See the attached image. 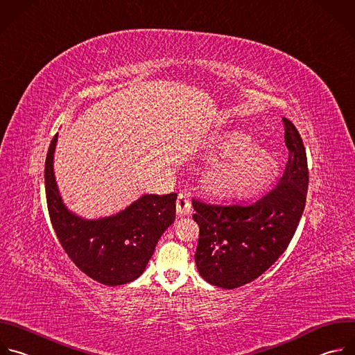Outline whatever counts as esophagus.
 <instances>
[{
	"label": "esophagus",
	"instance_id": "34e87169",
	"mask_svg": "<svg viewBox=\"0 0 355 355\" xmlns=\"http://www.w3.org/2000/svg\"><path fill=\"white\" fill-rule=\"evenodd\" d=\"M176 209H178V214L179 216H187L190 214L191 211V201L189 198V196L180 193L178 196V201H176Z\"/></svg>",
	"mask_w": 355,
	"mask_h": 355
}]
</instances>
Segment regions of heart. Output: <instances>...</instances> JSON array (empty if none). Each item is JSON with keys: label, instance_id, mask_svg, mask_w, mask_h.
<instances>
[{"label": "heart", "instance_id": "b5f03b06", "mask_svg": "<svg viewBox=\"0 0 355 355\" xmlns=\"http://www.w3.org/2000/svg\"><path fill=\"white\" fill-rule=\"evenodd\" d=\"M208 161L225 159L207 173L205 187L217 198H242L263 191L274 179L277 164L272 155L253 146L250 135L230 131L214 141Z\"/></svg>", "mask_w": 355, "mask_h": 355}]
</instances>
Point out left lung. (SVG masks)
<instances>
[{
    "label": "left lung",
    "mask_w": 355,
    "mask_h": 355,
    "mask_svg": "<svg viewBox=\"0 0 355 355\" xmlns=\"http://www.w3.org/2000/svg\"><path fill=\"white\" fill-rule=\"evenodd\" d=\"M288 162L278 184L250 205H216L193 200L200 227L196 264L212 286L234 290L270 268L288 248L306 201L308 162L302 138L286 117Z\"/></svg>",
    "instance_id": "8db88e82"
}]
</instances>
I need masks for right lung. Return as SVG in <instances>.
Instances as JSON below:
<instances>
[{"label":"right lung","instance_id":"1","mask_svg":"<svg viewBox=\"0 0 355 355\" xmlns=\"http://www.w3.org/2000/svg\"><path fill=\"white\" fill-rule=\"evenodd\" d=\"M54 135L44 164L49 216L54 232L76 266L105 286H121L144 272L162 234L173 224L176 193L143 194L110 217L87 220L69 211L54 178Z\"/></svg>","mask_w":355,"mask_h":355}]
</instances>
